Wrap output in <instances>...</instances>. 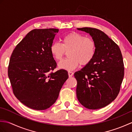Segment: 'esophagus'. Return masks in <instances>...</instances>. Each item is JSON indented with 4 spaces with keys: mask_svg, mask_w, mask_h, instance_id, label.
I'll use <instances>...</instances> for the list:
<instances>
[{
    "mask_svg": "<svg viewBox=\"0 0 132 132\" xmlns=\"http://www.w3.org/2000/svg\"><path fill=\"white\" fill-rule=\"evenodd\" d=\"M68 74H69V77H71L72 75L74 74V72H72V71H69L68 72Z\"/></svg>",
    "mask_w": 132,
    "mask_h": 132,
    "instance_id": "esophagus-1",
    "label": "esophagus"
}]
</instances>
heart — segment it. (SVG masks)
Returning <instances> with one entry per match:
<instances>
[{"label":"heart","instance_id":"heart-1","mask_svg":"<svg viewBox=\"0 0 132 132\" xmlns=\"http://www.w3.org/2000/svg\"><path fill=\"white\" fill-rule=\"evenodd\" d=\"M66 52L69 57L62 60L58 66L60 69L72 70L79 63L85 66L91 62L96 53V43L91 37L72 32L64 36L62 44L55 42L50 46V52L57 61L61 60Z\"/></svg>","mask_w":132,"mask_h":132}]
</instances>
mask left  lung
I'll use <instances>...</instances> for the list:
<instances>
[{
	"label": "left lung",
	"mask_w": 132,
	"mask_h": 132,
	"mask_svg": "<svg viewBox=\"0 0 132 132\" xmlns=\"http://www.w3.org/2000/svg\"><path fill=\"white\" fill-rule=\"evenodd\" d=\"M77 29L89 33L96 43L93 60L74 73L78 100L86 108H102L112 102L120 92L124 75L121 50L102 30L88 27Z\"/></svg>",
	"instance_id": "8db88e82"
}]
</instances>
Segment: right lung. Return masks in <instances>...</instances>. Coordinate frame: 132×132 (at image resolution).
I'll return each mask as SVG.
<instances>
[{
	"instance_id": "right-lung-1",
	"label": "right lung",
	"mask_w": 132,
	"mask_h": 132,
	"mask_svg": "<svg viewBox=\"0 0 132 132\" xmlns=\"http://www.w3.org/2000/svg\"><path fill=\"white\" fill-rule=\"evenodd\" d=\"M59 29H35L17 45L11 56L8 75L20 102L35 110L51 106L68 79L65 70L52 71L57 63L50 46Z\"/></svg>"
}]
</instances>
